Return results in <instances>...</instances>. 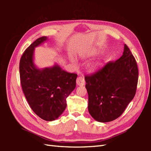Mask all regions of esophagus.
<instances>
[{
    "label": "esophagus",
    "instance_id": "obj_1",
    "mask_svg": "<svg viewBox=\"0 0 151 151\" xmlns=\"http://www.w3.org/2000/svg\"><path fill=\"white\" fill-rule=\"evenodd\" d=\"M76 84L80 86H82L85 84V81L84 78L82 77V76H79L76 79Z\"/></svg>",
    "mask_w": 151,
    "mask_h": 151
}]
</instances>
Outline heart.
Listing matches in <instances>:
<instances>
[{"mask_svg":"<svg viewBox=\"0 0 151 151\" xmlns=\"http://www.w3.org/2000/svg\"><path fill=\"white\" fill-rule=\"evenodd\" d=\"M91 54L93 55V54H97V51H94V52H91ZM100 65H101L100 63H98V62L92 63L91 65L89 66V70L90 72H94V71H95L96 70L99 69V67H100Z\"/></svg>","mask_w":151,"mask_h":151,"instance_id":"b5f03b06","label":"heart"}]
</instances>
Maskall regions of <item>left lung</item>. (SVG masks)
<instances>
[{
	"mask_svg": "<svg viewBox=\"0 0 151 151\" xmlns=\"http://www.w3.org/2000/svg\"><path fill=\"white\" fill-rule=\"evenodd\" d=\"M85 81L91 117L101 123L116 119L134 99L138 81L137 63L129 48L124 45L120 58L86 76Z\"/></svg>",
	"mask_w": 151,
	"mask_h": 151,
	"instance_id": "left-lung-1",
	"label": "left lung"
}]
</instances>
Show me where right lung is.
Here are the masks:
<instances>
[{"mask_svg":"<svg viewBox=\"0 0 151 151\" xmlns=\"http://www.w3.org/2000/svg\"><path fill=\"white\" fill-rule=\"evenodd\" d=\"M48 40L38 38L24 51L19 63L21 84L32 110L42 119L54 121L65 110L66 99L76 87L77 75L70 73L55 63L39 69L34 62L35 48Z\"/></svg>","mask_w":151,"mask_h":151,"instance_id":"add662e5","label":"right lung"}]
</instances>
